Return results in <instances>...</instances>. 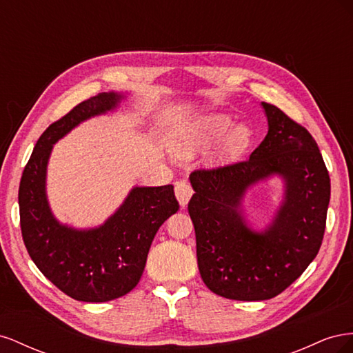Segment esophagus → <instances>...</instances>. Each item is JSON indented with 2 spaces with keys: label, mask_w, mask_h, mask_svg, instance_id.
Instances as JSON below:
<instances>
[{
  "label": "esophagus",
  "mask_w": 353,
  "mask_h": 353,
  "mask_svg": "<svg viewBox=\"0 0 353 353\" xmlns=\"http://www.w3.org/2000/svg\"><path fill=\"white\" fill-rule=\"evenodd\" d=\"M191 196H193V188L190 187L187 181L185 179L178 181V183L175 184V197L179 203V206L185 208L188 200L191 199Z\"/></svg>",
  "instance_id": "esophagus-1"
}]
</instances>
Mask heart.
<instances>
[{"label":"heart","mask_w":353,"mask_h":353,"mask_svg":"<svg viewBox=\"0 0 353 353\" xmlns=\"http://www.w3.org/2000/svg\"><path fill=\"white\" fill-rule=\"evenodd\" d=\"M208 160L213 165H225L240 157L250 143V131L244 123L232 125L222 113H201L181 121L170 134L168 147L179 157H190L217 141Z\"/></svg>","instance_id":"1"}]
</instances>
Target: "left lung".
<instances>
[{
    "mask_svg": "<svg viewBox=\"0 0 353 353\" xmlns=\"http://www.w3.org/2000/svg\"><path fill=\"white\" fill-rule=\"evenodd\" d=\"M268 134L245 162L190 175L188 213L197 263L210 292L232 301H266L302 275L321 248L330 176L303 126L261 103ZM272 177L283 184L273 218L253 228L242 215L245 194Z\"/></svg>",
    "mask_w": 353,
    "mask_h": 353,
    "instance_id": "left-lung-1",
    "label": "left lung"
}]
</instances>
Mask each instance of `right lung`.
<instances>
[{
	"label": "right lung",
	"instance_id": "1",
	"mask_svg": "<svg viewBox=\"0 0 353 353\" xmlns=\"http://www.w3.org/2000/svg\"><path fill=\"white\" fill-rule=\"evenodd\" d=\"M130 92H100L82 101L39 137L19 187L20 227L30 259L63 293L81 302H109L140 281L159 228L178 210L172 185H135L97 227L60 222L47 196L54 144L82 122L121 108Z\"/></svg>",
	"mask_w": 353,
	"mask_h": 353
}]
</instances>
